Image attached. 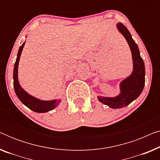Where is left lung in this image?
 I'll return each instance as SVG.
<instances>
[{
  "instance_id": "8db88e82",
  "label": "left lung",
  "mask_w": 160,
  "mask_h": 160,
  "mask_svg": "<svg viewBox=\"0 0 160 160\" xmlns=\"http://www.w3.org/2000/svg\"><path fill=\"white\" fill-rule=\"evenodd\" d=\"M119 32L125 38L130 47L133 69L132 73L122 80L119 84L120 93L116 97L98 96V99L111 108H122L137 99L143 91L145 85V65L141 58L138 47L133 40L130 32L121 22L117 24Z\"/></svg>"
}]
</instances>
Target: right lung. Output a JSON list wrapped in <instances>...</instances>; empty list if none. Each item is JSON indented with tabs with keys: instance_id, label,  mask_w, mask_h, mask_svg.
<instances>
[{
	"instance_id": "1",
	"label": "right lung",
	"mask_w": 160,
	"mask_h": 160,
	"mask_svg": "<svg viewBox=\"0 0 160 160\" xmlns=\"http://www.w3.org/2000/svg\"><path fill=\"white\" fill-rule=\"evenodd\" d=\"M25 41L24 42L20 47H19L16 62H15L14 67V73H13V79H14V88L15 93L19 98V100L27 106L30 110L33 111L37 113H46L52 111L55 108L60 102V99H55L51 100H43L28 94L19 84L18 79V65L19 59L22 52V49L25 46Z\"/></svg>"
}]
</instances>
